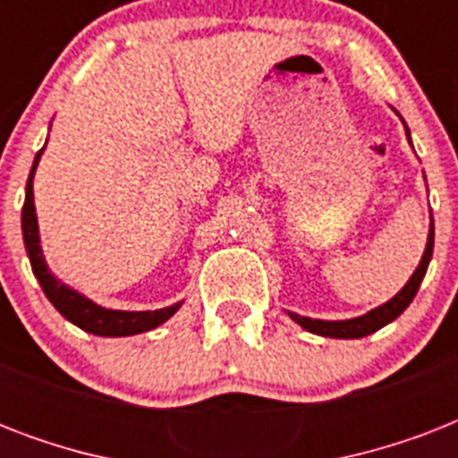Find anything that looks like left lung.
Segmentation results:
<instances>
[{"label": "left lung", "mask_w": 458, "mask_h": 458, "mask_svg": "<svg viewBox=\"0 0 458 458\" xmlns=\"http://www.w3.org/2000/svg\"><path fill=\"white\" fill-rule=\"evenodd\" d=\"M404 123V121H402ZM406 128V125H404ZM406 138H409V131H406ZM411 142V140H409ZM433 244H435V223H433V214H430V233H428V242H426V251H423V257H420L419 268L413 271V276L409 278L402 290H399L390 301H385L373 311L363 313V316H356V318H347V320H320V318H309V316H300V313H290V318L294 323H300L304 330L313 335H323V337H335V340H359V337H366V335L376 333L380 327H385L387 323L397 318L404 313V309L413 301L416 293H419L420 280L426 278L428 264H430V259H433Z\"/></svg>", "instance_id": "8db88e82"}]
</instances>
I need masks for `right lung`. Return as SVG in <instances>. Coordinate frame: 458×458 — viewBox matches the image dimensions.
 Here are the masks:
<instances>
[{
  "mask_svg": "<svg viewBox=\"0 0 458 458\" xmlns=\"http://www.w3.org/2000/svg\"><path fill=\"white\" fill-rule=\"evenodd\" d=\"M45 149H39L35 161H32L30 175H28V185H25V204L23 214H21V228H23V242L28 259H30L32 273L39 280V287L45 290L47 300L52 301L54 309L78 326L85 333L99 335V337H128V335L147 333L154 330L161 323L171 318L173 313L178 311L182 301H175L173 306L157 309V311H114V309H104L88 300L85 294L75 293L73 287L61 283L45 261L42 247H39V228H38V214H35V197H32V178H35V168L39 164Z\"/></svg>",
  "mask_w": 458,
  "mask_h": 458,
  "instance_id": "add662e5",
  "label": "right lung"
}]
</instances>
